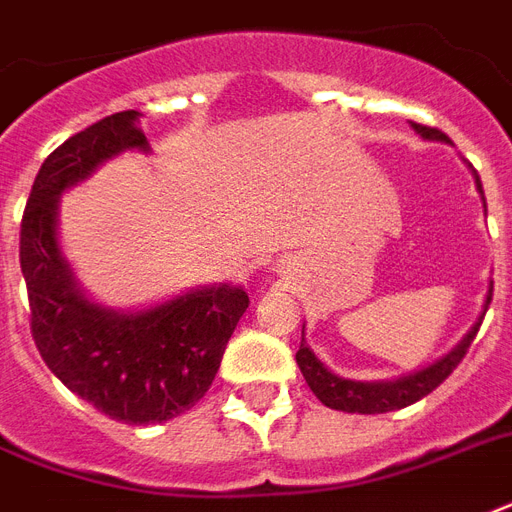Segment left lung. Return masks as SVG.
<instances>
[{"label": "left lung", "instance_id": "left-lung-1", "mask_svg": "<svg viewBox=\"0 0 512 512\" xmlns=\"http://www.w3.org/2000/svg\"><path fill=\"white\" fill-rule=\"evenodd\" d=\"M414 130L420 132L422 138L428 140H446L444 132L436 130V127H425V124H412ZM476 185L481 196H484V188H481V180L476 175ZM492 292L494 287L489 289V295H486V305L484 313L492 303ZM481 313V316H484ZM478 327H481V319L476 321V327L470 329L468 335L462 337V342L452 353H446L441 361H436L428 369H422V372H414L409 377H401V380H390V382H356V380H342L337 374H332L327 366L321 364L319 358L313 356V350L305 345V340L300 342V350H297V366H300V372H303L305 382H308V388L316 393L321 404L329 406V409H340V412H356V414H382V412H396V409H404V406L414 404V401H420L428 393L441 385V382L449 377V374L457 369L465 353H468L470 342L476 340Z\"/></svg>", "mask_w": 512, "mask_h": 512}]
</instances>
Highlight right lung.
<instances>
[{"label": "right lung", "instance_id": "1", "mask_svg": "<svg viewBox=\"0 0 512 512\" xmlns=\"http://www.w3.org/2000/svg\"><path fill=\"white\" fill-rule=\"evenodd\" d=\"M135 122L138 111L106 116L44 159L20 220V271L31 337L50 372L111 420L154 425L204 398L249 297L223 284L151 311L116 313L76 289L58 249V196L124 148L146 151Z\"/></svg>", "mask_w": 512, "mask_h": 512}]
</instances>
